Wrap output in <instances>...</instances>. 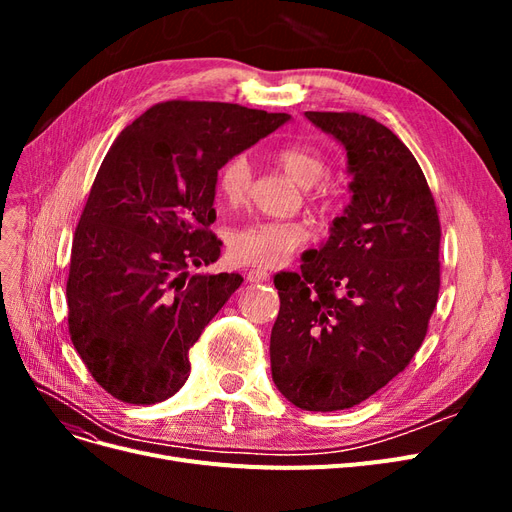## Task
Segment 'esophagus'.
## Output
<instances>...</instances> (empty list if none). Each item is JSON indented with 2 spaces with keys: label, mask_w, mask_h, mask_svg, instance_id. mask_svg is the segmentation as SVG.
Segmentation results:
<instances>
[{
  "label": "esophagus",
  "mask_w": 512,
  "mask_h": 512,
  "mask_svg": "<svg viewBox=\"0 0 512 512\" xmlns=\"http://www.w3.org/2000/svg\"><path fill=\"white\" fill-rule=\"evenodd\" d=\"M269 271L267 269H250L247 271V282H267Z\"/></svg>",
  "instance_id": "34e87169"
}]
</instances>
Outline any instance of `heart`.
<instances>
[{
	"label": "heart",
	"instance_id": "obj_1",
	"mask_svg": "<svg viewBox=\"0 0 512 512\" xmlns=\"http://www.w3.org/2000/svg\"><path fill=\"white\" fill-rule=\"evenodd\" d=\"M275 160L303 188L318 183L329 173V158L312 145H288L275 151ZM252 185V164L245 153L228 158L215 179L220 198L228 205H239ZM309 203L320 213H333L339 207V192L331 185H314L307 192ZM307 239V230L292 220H254L230 232L228 254L241 265L273 267L284 262Z\"/></svg>",
	"mask_w": 512,
	"mask_h": 512
}]
</instances>
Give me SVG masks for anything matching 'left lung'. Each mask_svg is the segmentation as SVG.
<instances>
[{
	"mask_svg": "<svg viewBox=\"0 0 512 512\" xmlns=\"http://www.w3.org/2000/svg\"><path fill=\"white\" fill-rule=\"evenodd\" d=\"M305 117L346 147L352 200L299 273H277L273 382L309 412L346 410L404 371L440 292V218L410 149L359 113Z\"/></svg>",
	"mask_w": 512,
	"mask_h": 512,
	"instance_id": "1",
	"label": "left lung"
}]
</instances>
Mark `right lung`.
Instances as JSON below:
<instances>
[{
    "mask_svg": "<svg viewBox=\"0 0 512 512\" xmlns=\"http://www.w3.org/2000/svg\"><path fill=\"white\" fill-rule=\"evenodd\" d=\"M286 113L228 102L151 106L115 138L72 239L70 339L119 401L151 406L190 376L188 350L243 277L211 265L220 166L277 130Z\"/></svg>",
    "mask_w": 512,
    "mask_h": 512,
    "instance_id": "add662e5",
    "label": "right lung"
}]
</instances>
